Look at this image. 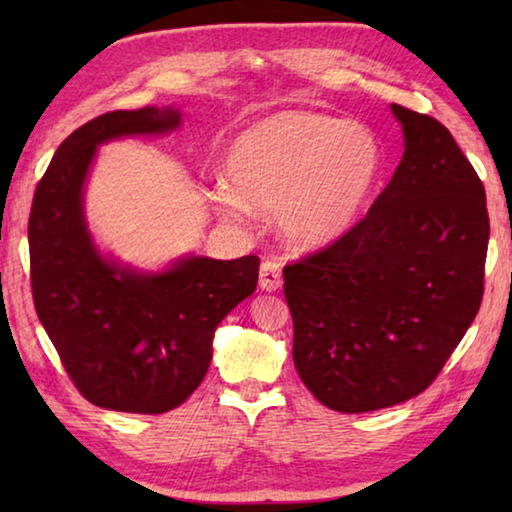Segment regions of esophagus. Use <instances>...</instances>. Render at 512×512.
I'll list each match as a JSON object with an SVG mask.
<instances>
[{"mask_svg": "<svg viewBox=\"0 0 512 512\" xmlns=\"http://www.w3.org/2000/svg\"><path fill=\"white\" fill-rule=\"evenodd\" d=\"M259 287L264 291H277L282 287V268L275 259H266L259 268Z\"/></svg>", "mask_w": 512, "mask_h": 512, "instance_id": "1", "label": "esophagus"}]
</instances>
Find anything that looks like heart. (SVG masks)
<instances>
[{"instance_id":"b5f03b06","label":"heart","mask_w":512,"mask_h":512,"mask_svg":"<svg viewBox=\"0 0 512 512\" xmlns=\"http://www.w3.org/2000/svg\"><path fill=\"white\" fill-rule=\"evenodd\" d=\"M379 142L357 121L284 110L241 133L225 153L230 187L214 189L223 214L271 210L284 237L302 248L341 237L379 173Z\"/></svg>"}]
</instances>
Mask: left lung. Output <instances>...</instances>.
Listing matches in <instances>:
<instances>
[{
    "mask_svg": "<svg viewBox=\"0 0 512 512\" xmlns=\"http://www.w3.org/2000/svg\"><path fill=\"white\" fill-rule=\"evenodd\" d=\"M404 155L359 223L284 266L293 363L334 411L429 388L479 314L490 219L472 162L438 119L393 103Z\"/></svg>",
    "mask_w": 512,
    "mask_h": 512,
    "instance_id": "1",
    "label": "left lung"
}]
</instances>
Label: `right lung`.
Masks as SVG:
<instances>
[{
    "label": "right lung",
    "mask_w": 512,
    "mask_h": 512,
    "mask_svg": "<svg viewBox=\"0 0 512 512\" xmlns=\"http://www.w3.org/2000/svg\"><path fill=\"white\" fill-rule=\"evenodd\" d=\"M178 124L173 108L106 112L58 146L33 194V305L76 391L103 409L164 413L183 404L210 368L216 325L257 287L255 255L189 257L140 275L92 246L81 192L97 144Z\"/></svg>",
    "instance_id": "obj_1"
}]
</instances>
